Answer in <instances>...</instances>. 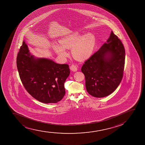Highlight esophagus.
Returning a JSON list of instances; mask_svg holds the SVG:
<instances>
[{
	"label": "esophagus",
	"mask_w": 145,
	"mask_h": 145,
	"mask_svg": "<svg viewBox=\"0 0 145 145\" xmlns=\"http://www.w3.org/2000/svg\"><path fill=\"white\" fill-rule=\"evenodd\" d=\"M70 69L72 70V71L73 72H76L77 70V67L76 65L74 64H72L71 67H70Z\"/></svg>",
	"instance_id": "1"
}]
</instances>
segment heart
Wrapping results in <instances>:
<instances>
[{
  "label": "heart",
  "mask_w": 145,
  "mask_h": 145,
  "mask_svg": "<svg viewBox=\"0 0 145 145\" xmlns=\"http://www.w3.org/2000/svg\"><path fill=\"white\" fill-rule=\"evenodd\" d=\"M60 45L54 44V50L62 57L67 56L65 49L72 48L71 52L74 58L79 60L86 59L90 57L96 44V38L92 33L81 35L74 32L67 36L59 41Z\"/></svg>",
  "instance_id": "heart-1"
}]
</instances>
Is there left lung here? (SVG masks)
I'll return each instance as SVG.
<instances>
[{
    "instance_id": "left-lung-1",
    "label": "left lung",
    "mask_w": 145,
    "mask_h": 145,
    "mask_svg": "<svg viewBox=\"0 0 145 145\" xmlns=\"http://www.w3.org/2000/svg\"><path fill=\"white\" fill-rule=\"evenodd\" d=\"M125 58L124 45L112 31L106 43L82 67L88 92L94 97L102 98L114 91L123 77Z\"/></svg>"
}]
</instances>
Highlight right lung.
<instances>
[{"label":"right lung","mask_w":145,"mask_h":145,"mask_svg":"<svg viewBox=\"0 0 145 145\" xmlns=\"http://www.w3.org/2000/svg\"><path fill=\"white\" fill-rule=\"evenodd\" d=\"M20 79L28 93L43 103H57L65 94L64 84L70 74L68 64L56 63L44 58H36L23 42L16 59Z\"/></svg>","instance_id":"1"}]
</instances>
